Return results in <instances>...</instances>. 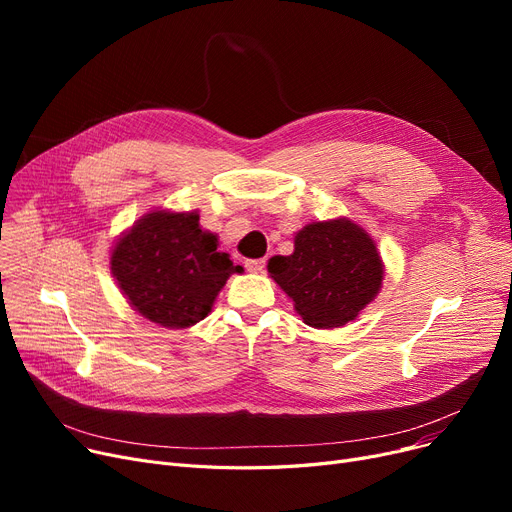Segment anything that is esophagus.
Segmentation results:
<instances>
[{
	"label": "esophagus",
	"mask_w": 512,
	"mask_h": 512,
	"mask_svg": "<svg viewBox=\"0 0 512 512\" xmlns=\"http://www.w3.org/2000/svg\"><path fill=\"white\" fill-rule=\"evenodd\" d=\"M245 267L253 274H261L265 270V259H247Z\"/></svg>",
	"instance_id": "1"
}]
</instances>
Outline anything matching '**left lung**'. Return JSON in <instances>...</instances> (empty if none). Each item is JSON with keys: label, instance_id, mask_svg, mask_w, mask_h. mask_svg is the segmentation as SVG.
I'll list each match as a JSON object with an SVG mask.
<instances>
[{"label": "left lung", "instance_id": "obj_1", "mask_svg": "<svg viewBox=\"0 0 512 512\" xmlns=\"http://www.w3.org/2000/svg\"><path fill=\"white\" fill-rule=\"evenodd\" d=\"M274 282L311 328L353 321L382 288L384 263L373 238L355 222H311L294 236L292 255L267 263Z\"/></svg>", "mask_w": 512, "mask_h": 512}]
</instances>
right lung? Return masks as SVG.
<instances>
[{
	"label": "right lung",
	"mask_w": 512,
	"mask_h": 512,
	"mask_svg": "<svg viewBox=\"0 0 512 512\" xmlns=\"http://www.w3.org/2000/svg\"><path fill=\"white\" fill-rule=\"evenodd\" d=\"M112 274L134 311L180 330L199 324L232 274L242 267L218 251V236L201 230L199 213H145L114 245Z\"/></svg>",
	"instance_id": "add662e5"
}]
</instances>
